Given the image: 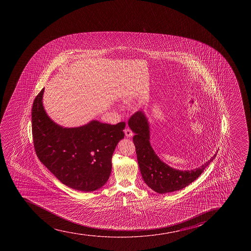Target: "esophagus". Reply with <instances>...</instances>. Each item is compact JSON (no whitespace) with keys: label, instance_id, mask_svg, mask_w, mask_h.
<instances>
[{"label":"esophagus","instance_id":"esophagus-1","mask_svg":"<svg viewBox=\"0 0 251 251\" xmlns=\"http://www.w3.org/2000/svg\"><path fill=\"white\" fill-rule=\"evenodd\" d=\"M124 133H125V136L127 137H132V135H133V132H132V130L128 128V127L124 129Z\"/></svg>","mask_w":251,"mask_h":251}]
</instances>
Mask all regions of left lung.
Instances as JSON below:
<instances>
[{
  "label": "left lung",
  "mask_w": 251,
  "mask_h": 251,
  "mask_svg": "<svg viewBox=\"0 0 251 251\" xmlns=\"http://www.w3.org/2000/svg\"><path fill=\"white\" fill-rule=\"evenodd\" d=\"M128 125L135 133L132 140L142 178L147 186L157 193H169L188 186L198 178L216 157L215 153L205 164L191 170L182 171L173 169L160 160L151 146L149 123L143 112L137 111L133 114L128 120Z\"/></svg>",
  "instance_id": "left-lung-1"
}]
</instances>
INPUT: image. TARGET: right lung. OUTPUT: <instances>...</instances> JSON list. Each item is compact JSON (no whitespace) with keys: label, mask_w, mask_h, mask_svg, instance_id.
I'll use <instances>...</instances> for the list:
<instances>
[{"label":"right lung","mask_w":251,"mask_h":251,"mask_svg":"<svg viewBox=\"0 0 251 251\" xmlns=\"http://www.w3.org/2000/svg\"><path fill=\"white\" fill-rule=\"evenodd\" d=\"M43 88L32 109V139L40 161L70 188L90 192L106 183L114 149L124 137L125 123L116 125L92 120L84 126L63 127L48 117Z\"/></svg>","instance_id":"add662e5"}]
</instances>
